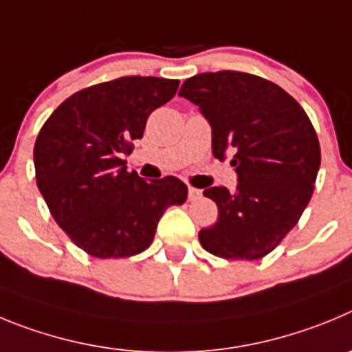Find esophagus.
<instances>
[{"instance_id":"1","label":"esophagus","mask_w":352,"mask_h":352,"mask_svg":"<svg viewBox=\"0 0 352 352\" xmlns=\"http://www.w3.org/2000/svg\"><path fill=\"white\" fill-rule=\"evenodd\" d=\"M199 196H201V191H199V189H196V188H191V186H189V199H196V198H199Z\"/></svg>"}]
</instances>
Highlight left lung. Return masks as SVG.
<instances>
[{
    "instance_id": "1",
    "label": "left lung",
    "mask_w": 352,
    "mask_h": 352,
    "mask_svg": "<svg viewBox=\"0 0 352 352\" xmlns=\"http://www.w3.org/2000/svg\"><path fill=\"white\" fill-rule=\"evenodd\" d=\"M179 94L210 122L214 157L231 156L239 175L235 191H204L219 215L199 231V243L224 259H261L296 226L312 198L321 164L314 126L283 87L243 72L195 75Z\"/></svg>"
}]
</instances>
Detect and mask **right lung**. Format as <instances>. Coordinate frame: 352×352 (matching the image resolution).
<instances>
[{
	"instance_id": "right-lung-1",
	"label": "right lung",
	"mask_w": 352,
	"mask_h": 352,
	"mask_svg": "<svg viewBox=\"0 0 352 352\" xmlns=\"http://www.w3.org/2000/svg\"><path fill=\"white\" fill-rule=\"evenodd\" d=\"M177 89L179 80L157 77L101 82L63 101L38 133V189L54 221L89 256L145 251L164 210L188 198L182 180H144L122 160L144 137L148 116Z\"/></svg>"
}]
</instances>
